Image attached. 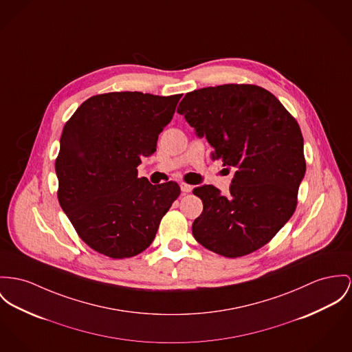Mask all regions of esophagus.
I'll return each mask as SVG.
<instances>
[{
    "instance_id": "esophagus-1",
    "label": "esophagus",
    "mask_w": 352,
    "mask_h": 352,
    "mask_svg": "<svg viewBox=\"0 0 352 352\" xmlns=\"http://www.w3.org/2000/svg\"><path fill=\"white\" fill-rule=\"evenodd\" d=\"M179 186H181V190H182V192H185V194H186V192H190V191H191V189H192V188H191L190 185H188V184H185V182H181V184H179Z\"/></svg>"
}]
</instances>
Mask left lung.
<instances>
[{
	"instance_id": "8db88e82",
	"label": "left lung",
	"mask_w": 352,
	"mask_h": 352,
	"mask_svg": "<svg viewBox=\"0 0 352 352\" xmlns=\"http://www.w3.org/2000/svg\"><path fill=\"white\" fill-rule=\"evenodd\" d=\"M178 113L206 136L212 160L236 170L228 195L212 185L192 192L204 212L194 239L225 257H241L270 243L298 205L304 174V140L295 118L270 91L225 84L185 95Z\"/></svg>"
}]
</instances>
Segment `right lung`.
<instances>
[{
    "label": "right lung",
    "mask_w": 352,
    "mask_h": 352,
    "mask_svg": "<svg viewBox=\"0 0 352 352\" xmlns=\"http://www.w3.org/2000/svg\"><path fill=\"white\" fill-rule=\"evenodd\" d=\"M182 95L109 92L87 99L65 123L56 160L58 202L81 240L111 258L133 257L155 239L181 194L151 185L138 166L157 151Z\"/></svg>",
    "instance_id": "right-lung-1"
}]
</instances>
